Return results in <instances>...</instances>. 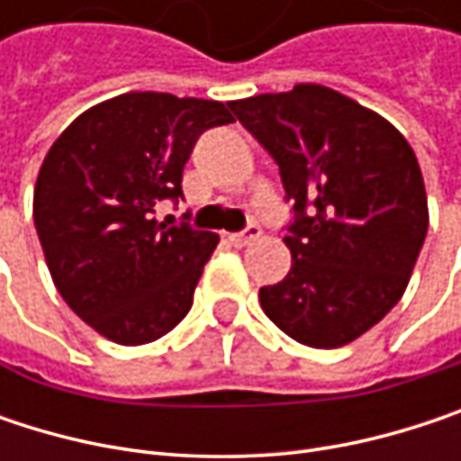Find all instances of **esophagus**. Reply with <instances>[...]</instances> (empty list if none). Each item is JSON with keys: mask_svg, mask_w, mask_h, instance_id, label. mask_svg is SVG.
I'll use <instances>...</instances> for the list:
<instances>
[{"mask_svg": "<svg viewBox=\"0 0 461 461\" xmlns=\"http://www.w3.org/2000/svg\"><path fill=\"white\" fill-rule=\"evenodd\" d=\"M258 234H261L258 224H248L242 231H234V234H230V242L231 245H237V248H242V245H250Z\"/></svg>", "mask_w": 461, "mask_h": 461, "instance_id": "1", "label": "esophagus"}]
</instances>
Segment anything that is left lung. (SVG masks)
<instances>
[{
    "label": "left lung",
    "instance_id": "left-lung-1",
    "mask_svg": "<svg viewBox=\"0 0 461 461\" xmlns=\"http://www.w3.org/2000/svg\"><path fill=\"white\" fill-rule=\"evenodd\" d=\"M280 167L294 208L291 272L258 291L291 339L333 349L382 321L403 296L427 234L414 149L352 98L296 85L230 104Z\"/></svg>",
    "mask_w": 461,
    "mask_h": 461
}]
</instances>
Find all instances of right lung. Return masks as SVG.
<instances>
[{
  "instance_id": "obj_1",
  "label": "right lung",
  "mask_w": 461,
  "mask_h": 461,
  "mask_svg": "<svg viewBox=\"0 0 461 461\" xmlns=\"http://www.w3.org/2000/svg\"><path fill=\"white\" fill-rule=\"evenodd\" d=\"M230 122L219 101L125 93L79 114L50 146L34 224L58 294L101 336L146 344L192 310L219 237L159 221L157 208L184 200L194 143Z\"/></svg>"
}]
</instances>
